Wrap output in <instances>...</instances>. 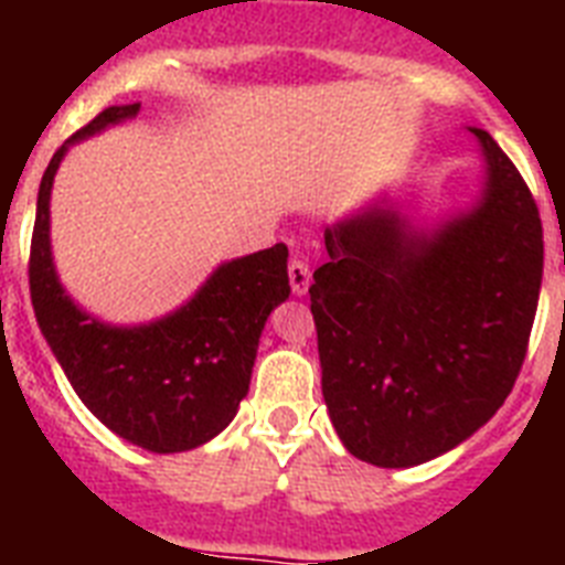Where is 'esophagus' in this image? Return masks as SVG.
<instances>
[{
  "instance_id": "1",
  "label": "esophagus",
  "mask_w": 565,
  "mask_h": 565,
  "mask_svg": "<svg viewBox=\"0 0 565 565\" xmlns=\"http://www.w3.org/2000/svg\"><path fill=\"white\" fill-rule=\"evenodd\" d=\"M287 273H290L292 292H296V296H305L310 287V266L305 264V260H299V257H292L290 269H287Z\"/></svg>"
}]
</instances>
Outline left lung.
Instances as JSON below:
<instances>
[{
    "label": "left lung",
    "instance_id": "obj_1",
    "mask_svg": "<svg viewBox=\"0 0 565 565\" xmlns=\"http://www.w3.org/2000/svg\"><path fill=\"white\" fill-rule=\"evenodd\" d=\"M481 190L437 222L375 195L326 228L313 273L322 395L337 437L381 469L428 463L472 437L510 395L527 352L543 222L501 146L469 128Z\"/></svg>",
    "mask_w": 565,
    "mask_h": 565
}]
</instances>
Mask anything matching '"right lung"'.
<instances>
[{"label":"right lung","instance_id":"obj_1","mask_svg":"<svg viewBox=\"0 0 565 565\" xmlns=\"http://www.w3.org/2000/svg\"><path fill=\"white\" fill-rule=\"evenodd\" d=\"M140 105H114L75 131L49 161L31 237V305L40 334L87 411L131 446L175 455L211 443L246 398L264 326L290 296L287 246L234 257L167 317L110 326L93 317L57 278L49 202L70 146L122 126Z\"/></svg>","mask_w":565,"mask_h":565}]
</instances>
